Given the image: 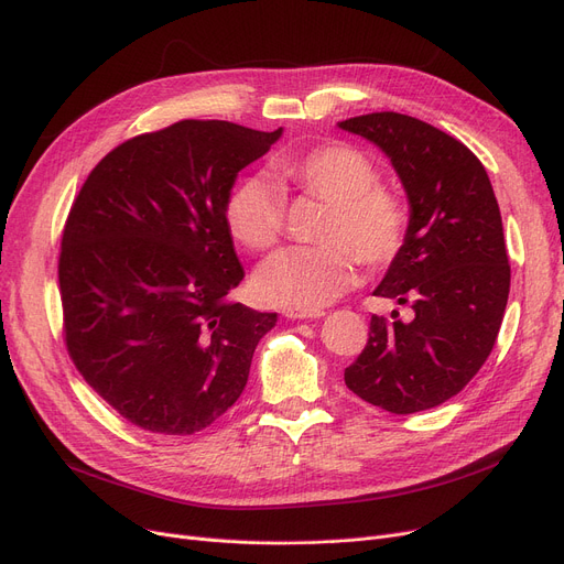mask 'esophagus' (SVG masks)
Returning <instances> with one entry per match:
<instances>
[{
  "mask_svg": "<svg viewBox=\"0 0 564 564\" xmlns=\"http://www.w3.org/2000/svg\"><path fill=\"white\" fill-rule=\"evenodd\" d=\"M284 316L291 321H303V318H321L324 312H301V310H284Z\"/></svg>",
  "mask_w": 564,
  "mask_h": 564,
  "instance_id": "34e87169",
  "label": "esophagus"
}]
</instances>
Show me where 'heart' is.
<instances>
[{
    "instance_id": "heart-1",
    "label": "heart",
    "mask_w": 564,
    "mask_h": 564,
    "mask_svg": "<svg viewBox=\"0 0 564 564\" xmlns=\"http://www.w3.org/2000/svg\"><path fill=\"white\" fill-rule=\"evenodd\" d=\"M271 178L240 176L225 197L223 218L238 246L263 252L278 243L284 195L303 193L326 202L318 246L284 248L254 273L259 296L275 307L318 312L354 286L358 259L369 265L392 261L404 246L409 204L379 183L371 160L348 144L328 142L289 151L271 163Z\"/></svg>"
}]
</instances>
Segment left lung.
<instances>
[{"instance_id": "8db88e82", "label": "left lung", "mask_w": 564, "mask_h": 564, "mask_svg": "<svg viewBox=\"0 0 564 564\" xmlns=\"http://www.w3.org/2000/svg\"><path fill=\"white\" fill-rule=\"evenodd\" d=\"M377 144L406 191L411 223L373 296L411 303L415 318L371 316L346 388L397 415L464 390L496 344L509 296L502 218L485 165L447 132L397 112L337 123Z\"/></svg>"}]
</instances>
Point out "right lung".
I'll list each match as a JSON object with an SVG mask.
<instances>
[{"label":"right lung","mask_w":564,"mask_h":564,"mask_svg":"<svg viewBox=\"0 0 564 564\" xmlns=\"http://www.w3.org/2000/svg\"><path fill=\"white\" fill-rule=\"evenodd\" d=\"M282 138L185 119L107 153L75 197L59 289L68 356L121 417L202 432L243 392L275 312L229 301L243 280L223 204Z\"/></svg>","instance_id":"right-lung-1"}]
</instances>
